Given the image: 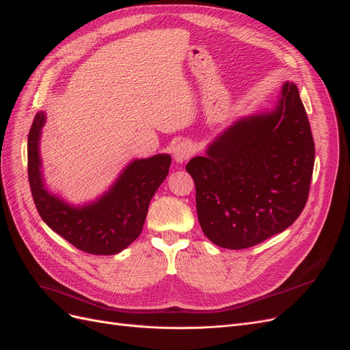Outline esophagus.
Wrapping results in <instances>:
<instances>
[{
  "mask_svg": "<svg viewBox=\"0 0 350 350\" xmlns=\"http://www.w3.org/2000/svg\"><path fill=\"white\" fill-rule=\"evenodd\" d=\"M193 152H195V147H193L190 142L183 141V142H178V144L174 147L173 157H174L176 163L183 164L185 161H187L191 157Z\"/></svg>",
  "mask_w": 350,
  "mask_h": 350,
  "instance_id": "34e87169",
  "label": "esophagus"
}]
</instances>
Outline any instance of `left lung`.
Masks as SVG:
<instances>
[{
  "mask_svg": "<svg viewBox=\"0 0 350 350\" xmlns=\"http://www.w3.org/2000/svg\"><path fill=\"white\" fill-rule=\"evenodd\" d=\"M313 165L307 113L286 82L273 109L241 116L187 163L203 234L243 250L286 230L304 209Z\"/></svg>",
  "mask_w": 350,
  "mask_h": 350,
  "instance_id": "left-lung-1",
  "label": "left lung"
}]
</instances>
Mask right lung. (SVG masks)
I'll list each match as a JSON object with an SVG mask.
<instances>
[{
    "mask_svg": "<svg viewBox=\"0 0 350 350\" xmlns=\"http://www.w3.org/2000/svg\"><path fill=\"white\" fill-rule=\"evenodd\" d=\"M46 113L37 112L29 133V182L38 215L46 225L73 247L94 255H115L141 234L148 204L168 174L172 157L157 154L135 159L95 200L70 204L51 193L42 172L40 139Z\"/></svg>",
    "mask_w": 350,
    "mask_h": 350,
    "instance_id": "right-lung-1",
    "label": "right lung"
}]
</instances>
